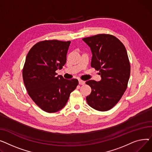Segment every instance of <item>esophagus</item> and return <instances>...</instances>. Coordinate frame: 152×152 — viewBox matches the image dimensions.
<instances>
[{
  "instance_id": "34e87169",
  "label": "esophagus",
  "mask_w": 152,
  "mask_h": 152,
  "mask_svg": "<svg viewBox=\"0 0 152 152\" xmlns=\"http://www.w3.org/2000/svg\"><path fill=\"white\" fill-rule=\"evenodd\" d=\"M78 82H79V84L80 85H83L85 84V82L83 81V80H78Z\"/></svg>"
}]
</instances>
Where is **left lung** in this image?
I'll return each instance as SVG.
<instances>
[{
  "instance_id": "obj_1",
  "label": "left lung",
  "mask_w": 152,
  "mask_h": 152,
  "mask_svg": "<svg viewBox=\"0 0 152 152\" xmlns=\"http://www.w3.org/2000/svg\"><path fill=\"white\" fill-rule=\"evenodd\" d=\"M92 52L91 66L99 70V82L90 80L91 88L86 97L88 104L98 111H107L120 100L126 91L131 67L127 51L122 42L110 34H97L82 39Z\"/></svg>"
}]
</instances>
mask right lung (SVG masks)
<instances>
[{"instance_id": "add662e5", "label": "right lung", "mask_w": 152, "mask_h": 152, "mask_svg": "<svg viewBox=\"0 0 152 152\" xmlns=\"http://www.w3.org/2000/svg\"><path fill=\"white\" fill-rule=\"evenodd\" d=\"M70 41L43 40L35 44L27 55L23 78L28 94L43 111L55 113L66 105L77 79L57 76L56 70L66 62Z\"/></svg>"}]
</instances>
